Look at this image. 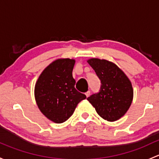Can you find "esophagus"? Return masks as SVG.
Masks as SVG:
<instances>
[{"label":"esophagus","instance_id":"obj_1","mask_svg":"<svg viewBox=\"0 0 159 159\" xmlns=\"http://www.w3.org/2000/svg\"><path fill=\"white\" fill-rule=\"evenodd\" d=\"M90 93H91V92H90V91H87V92L85 93V95H86L87 98H88V97L90 96Z\"/></svg>","mask_w":159,"mask_h":159}]
</instances>
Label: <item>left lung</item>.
Masks as SVG:
<instances>
[{
    "instance_id": "1",
    "label": "left lung",
    "mask_w": 159,
    "mask_h": 159,
    "mask_svg": "<svg viewBox=\"0 0 159 159\" xmlns=\"http://www.w3.org/2000/svg\"><path fill=\"white\" fill-rule=\"evenodd\" d=\"M88 63L101 80L99 92L87 98L101 117L107 121L119 120L127 112L133 98L131 81L114 63L91 58Z\"/></svg>"
}]
</instances>
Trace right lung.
I'll return each mask as SVG.
<instances>
[{"mask_svg": "<svg viewBox=\"0 0 159 159\" xmlns=\"http://www.w3.org/2000/svg\"><path fill=\"white\" fill-rule=\"evenodd\" d=\"M75 61L59 58L52 61L39 75L35 85L37 106L48 119L56 123L66 121L79 102L86 98L75 88L72 71Z\"/></svg>", "mask_w": 159, "mask_h": 159, "instance_id": "1", "label": "right lung"}]
</instances>
